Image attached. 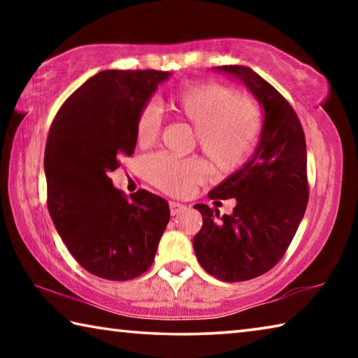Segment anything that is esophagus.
Here are the masks:
<instances>
[{"label": "esophagus", "instance_id": "esophagus-1", "mask_svg": "<svg viewBox=\"0 0 358 358\" xmlns=\"http://www.w3.org/2000/svg\"><path fill=\"white\" fill-rule=\"evenodd\" d=\"M169 207H171V215L172 216H177L185 210V205L178 203V202H171V203H169Z\"/></svg>", "mask_w": 358, "mask_h": 358}]
</instances>
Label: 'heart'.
<instances>
[{"instance_id":"1","label":"heart","mask_w":358,"mask_h":358,"mask_svg":"<svg viewBox=\"0 0 358 358\" xmlns=\"http://www.w3.org/2000/svg\"><path fill=\"white\" fill-rule=\"evenodd\" d=\"M167 106L194 126L199 147L215 172L237 171L251 156L260 129V115L250 96L230 92L215 82H191L180 87ZM159 124L157 108L143 107L134 126L137 143L150 147L156 141ZM143 169L151 183L173 196H183L205 173V166L196 157L180 159L166 153L148 156Z\"/></svg>"}]
</instances>
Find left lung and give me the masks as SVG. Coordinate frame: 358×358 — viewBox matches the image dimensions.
Instances as JSON below:
<instances>
[{
  "mask_svg": "<svg viewBox=\"0 0 358 358\" xmlns=\"http://www.w3.org/2000/svg\"><path fill=\"white\" fill-rule=\"evenodd\" d=\"M217 71L238 77L264 107L251 161L208 194L216 205L235 199L234 213L220 216L208 205H194L203 220L192 240L199 264L217 280L238 282L273 268L299 229L310 197L306 142L294 107L275 87L246 66Z\"/></svg>",
  "mask_w": 358,
  "mask_h": 358,
  "instance_id": "8db88e82",
  "label": "left lung"
}]
</instances>
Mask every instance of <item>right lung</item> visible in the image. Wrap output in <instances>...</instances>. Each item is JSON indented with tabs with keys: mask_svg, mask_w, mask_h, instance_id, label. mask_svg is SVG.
Here are the masks:
<instances>
[{
	"mask_svg": "<svg viewBox=\"0 0 358 358\" xmlns=\"http://www.w3.org/2000/svg\"><path fill=\"white\" fill-rule=\"evenodd\" d=\"M169 72L102 71L59 107L44 156L47 208L85 270L110 281L147 271L171 217L166 199L115 189L108 173L136 148V118Z\"/></svg>",
	"mask_w": 358,
	"mask_h": 358,
	"instance_id": "obj_1",
	"label": "right lung"
}]
</instances>
